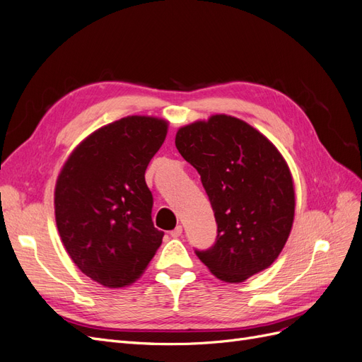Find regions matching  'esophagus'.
<instances>
[{
  "label": "esophagus",
  "instance_id": "34e87169",
  "mask_svg": "<svg viewBox=\"0 0 362 362\" xmlns=\"http://www.w3.org/2000/svg\"><path fill=\"white\" fill-rule=\"evenodd\" d=\"M181 234H182V226L181 225L175 226L172 231H170V237H173V238H178Z\"/></svg>",
  "mask_w": 362,
  "mask_h": 362
}]
</instances>
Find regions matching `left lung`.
I'll list each match as a JSON object with an SVG mask.
<instances>
[{
	"instance_id": "left-lung-1",
	"label": "left lung",
	"mask_w": 362,
	"mask_h": 362,
	"mask_svg": "<svg viewBox=\"0 0 362 362\" xmlns=\"http://www.w3.org/2000/svg\"><path fill=\"white\" fill-rule=\"evenodd\" d=\"M175 145L201 175L217 223L216 243L196 255L231 284L267 269L286 246L294 218L293 178L279 151L226 115L180 128Z\"/></svg>"
}]
</instances>
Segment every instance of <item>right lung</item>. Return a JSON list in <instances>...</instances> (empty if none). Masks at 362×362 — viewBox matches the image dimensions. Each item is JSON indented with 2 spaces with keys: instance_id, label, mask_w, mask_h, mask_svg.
Returning a JSON list of instances; mask_svg holds the SVG:
<instances>
[{
  "instance_id": "1",
  "label": "right lung",
  "mask_w": 362,
  "mask_h": 362,
  "mask_svg": "<svg viewBox=\"0 0 362 362\" xmlns=\"http://www.w3.org/2000/svg\"><path fill=\"white\" fill-rule=\"evenodd\" d=\"M166 134L163 119L122 117L84 139L59 175L54 206L63 246L104 287L133 284L161 245L145 172Z\"/></svg>"
}]
</instances>
